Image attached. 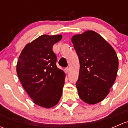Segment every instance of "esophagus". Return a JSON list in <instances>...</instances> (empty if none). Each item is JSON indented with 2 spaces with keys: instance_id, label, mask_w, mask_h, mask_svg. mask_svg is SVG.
<instances>
[{
  "instance_id": "1",
  "label": "esophagus",
  "mask_w": 128,
  "mask_h": 128,
  "mask_svg": "<svg viewBox=\"0 0 128 128\" xmlns=\"http://www.w3.org/2000/svg\"><path fill=\"white\" fill-rule=\"evenodd\" d=\"M64 72H66V73H68V72H69V68H66L65 69H64Z\"/></svg>"
}]
</instances>
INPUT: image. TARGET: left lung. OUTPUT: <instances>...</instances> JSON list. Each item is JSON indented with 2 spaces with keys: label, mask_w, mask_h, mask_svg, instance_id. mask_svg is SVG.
I'll list each match as a JSON object with an SVG mask.
<instances>
[{
  "label": "left lung",
  "mask_w": 128,
  "mask_h": 128,
  "mask_svg": "<svg viewBox=\"0 0 128 128\" xmlns=\"http://www.w3.org/2000/svg\"><path fill=\"white\" fill-rule=\"evenodd\" d=\"M71 40L80 62L78 96L88 104H98L108 95L116 78L119 62L115 51L92 30L74 35Z\"/></svg>",
  "instance_id": "8db88e82"
}]
</instances>
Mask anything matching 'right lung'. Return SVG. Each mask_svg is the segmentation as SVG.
I'll use <instances>...</instances> for the list:
<instances>
[{"mask_svg": "<svg viewBox=\"0 0 128 128\" xmlns=\"http://www.w3.org/2000/svg\"><path fill=\"white\" fill-rule=\"evenodd\" d=\"M62 35L42 34L27 44L20 53L16 73L33 102L43 108L56 105L61 97L66 75L56 66L52 46Z\"/></svg>", "mask_w": 128, "mask_h": 128, "instance_id": "obj_1", "label": "right lung"}]
</instances>
